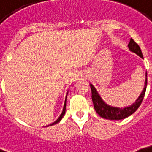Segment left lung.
<instances>
[{"label": "left lung", "mask_w": 152, "mask_h": 152, "mask_svg": "<svg viewBox=\"0 0 152 152\" xmlns=\"http://www.w3.org/2000/svg\"><path fill=\"white\" fill-rule=\"evenodd\" d=\"M128 47L131 51L137 54L141 58H143V56L141 53V50L140 49V46L137 45V43L135 42L133 39H131V41L128 44ZM146 85H147V73L145 72V86L144 89L142 90L141 95L137 100L131 106H126L125 108H119V107H114L107 105L106 103L102 99V97L99 96V94L96 91V88L94 87L91 84V99L93 102L94 108L96 111L98 115L102 118H105L107 120H121L125 119L128 117L129 115H132L135 111H137L141 106V102L143 101V98L145 96V90H146Z\"/></svg>", "instance_id": "left-lung-1"}]
</instances>
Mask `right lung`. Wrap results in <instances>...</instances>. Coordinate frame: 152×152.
Returning <instances> with one entry per match:
<instances>
[{
    "mask_svg": "<svg viewBox=\"0 0 152 152\" xmlns=\"http://www.w3.org/2000/svg\"><path fill=\"white\" fill-rule=\"evenodd\" d=\"M66 96H67V94H66ZM66 101H65V104H64V107H63V111L62 112H61V115L58 117V119L56 120V121H54L53 123H51L50 125H49V126H52V125H55V124L58 123L59 121H61V120L62 119V117L64 116V115H65V113H66Z\"/></svg>",
    "mask_w": 152,
    "mask_h": 152,
    "instance_id": "add662e5",
    "label": "right lung"
}]
</instances>
